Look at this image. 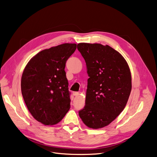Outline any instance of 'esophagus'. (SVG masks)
Wrapping results in <instances>:
<instances>
[{
	"label": "esophagus",
	"instance_id": "34e87169",
	"mask_svg": "<svg viewBox=\"0 0 157 157\" xmlns=\"http://www.w3.org/2000/svg\"><path fill=\"white\" fill-rule=\"evenodd\" d=\"M79 92H73V96H78L79 94Z\"/></svg>",
	"mask_w": 157,
	"mask_h": 157
}]
</instances>
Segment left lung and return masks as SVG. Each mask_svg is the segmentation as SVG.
Returning a JSON list of instances; mask_svg holds the SVG:
<instances>
[{
	"label": "left lung",
	"mask_w": 157,
	"mask_h": 157,
	"mask_svg": "<svg viewBox=\"0 0 157 157\" xmlns=\"http://www.w3.org/2000/svg\"><path fill=\"white\" fill-rule=\"evenodd\" d=\"M77 49L89 77L86 105L78 114L89 128H103L126 106L132 89L131 71L124 58L108 45L80 43Z\"/></svg>",
	"instance_id": "8db88e82"
}]
</instances>
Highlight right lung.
I'll return each instance as SVG.
<instances>
[{
  "label": "right lung",
  "mask_w": 157,
  "mask_h": 157,
  "mask_svg": "<svg viewBox=\"0 0 157 157\" xmlns=\"http://www.w3.org/2000/svg\"><path fill=\"white\" fill-rule=\"evenodd\" d=\"M76 44H63L34 56L23 72L21 93L28 109L45 125L59 122L70 108V93L64 71Z\"/></svg>",
  "instance_id": "add662e5"
}]
</instances>
